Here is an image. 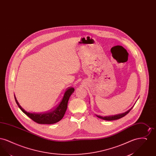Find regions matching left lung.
Listing matches in <instances>:
<instances>
[{
  "mask_svg": "<svg viewBox=\"0 0 156 156\" xmlns=\"http://www.w3.org/2000/svg\"><path fill=\"white\" fill-rule=\"evenodd\" d=\"M133 107H132L129 110H128L127 111H126L125 113H120L118 115H113V116H98V115H96L98 118H100V119H103V120H117V119H120L123 117H124L125 116H126V115L131 111V109L133 108Z\"/></svg>",
  "mask_w": 156,
  "mask_h": 156,
  "instance_id": "obj_1",
  "label": "left lung"
}]
</instances>
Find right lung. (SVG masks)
Masks as SVG:
<instances>
[{"label": "right lung", "instance_id": "right-lung-1", "mask_svg": "<svg viewBox=\"0 0 156 156\" xmlns=\"http://www.w3.org/2000/svg\"><path fill=\"white\" fill-rule=\"evenodd\" d=\"M74 92V88H69L67 89L64 94L63 98L60 102L59 105L53 111L51 112H47L45 113H30L26 111L24 109H23L21 106L19 105L18 101L15 97V99L16 102L19 108L22 110V111L25 113L27 116H29L30 119H32L33 121L36 122L38 124H54L55 123L59 120H61L64 117L65 113L67 111V105L68 102Z\"/></svg>", "mask_w": 156, "mask_h": 156}]
</instances>
